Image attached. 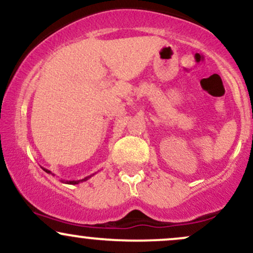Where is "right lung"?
Here are the masks:
<instances>
[{
  "label": "right lung",
  "mask_w": 253,
  "mask_h": 253,
  "mask_svg": "<svg viewBox=\"0 0 253 253\" xmlns=\"http://www.w3.org/2000/svg\"><path fill=\"white\" fill-rule=\"evenodd\" d=\"M42 170L45 171V172H47V173H51L52 176H54V173H52L50 170L45 169V168H42ZM95 173H96V172H95ZM95 173H92V175H89V176L84 177V178H82V179H78V181H64V179H60V181H62L63 183H66V184H78V183H82V182H85V181H88V179L90 178V177H92V176H94Z\"/></svg>",
  "instance_id": "obj_1"
}]
</instances>
